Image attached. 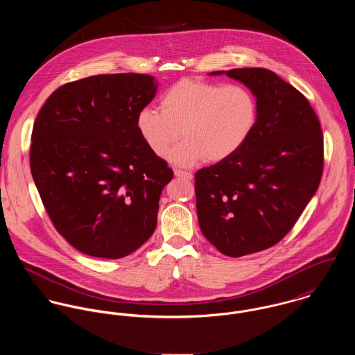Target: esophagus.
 <instances>
[{
	"instance_id": "obj_1",
	"label": "esophagus",
	"mask_w": 355,
	"mask_h": 355,
	"mask_svg": "<svg viewBox=\"0 0 355 355\" xmlns=\"http://www.w3.org/2000/svg\"><path fill=\"white\" fill-rule=\"evenodd\" d=\"M175 176L182 178V179H187V180L193 179V173L191 172H186V171H182V169H175Z\"/></svg>"
}]
</instances>
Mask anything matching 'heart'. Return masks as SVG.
I'll return each mask as SVG.
<instances>
[{
	"mask_svg": "<svg viewBox=\"0 0 355 355\" xmlns=\"http://www.w3.org/2000/svg\"><path fill=\"white\" fill-rule=\"evenodd\" d=\"M257 116V100L243 85L182 79L162 94L161 110H139L137 130L158 157L182 135L184 141L168 158L179 166H194L205 159L221 162L235 155L253 134Z\"/></svg>",
	"mask_w": 355,
	"mask_h": 355,
	"instance_id": "b5f03b06",
	"label": "heart"
}]
</instances>
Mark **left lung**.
Here are the masks:
<instances>
[{"label":"left lung","mask_w":355,"mask_h":355,"mask_svg":"<svg viewBox=\"0 0 355 355\" xmlns=\"http://www.w3.org/2000/svg\"><path fill=\"white\" fill-rule=\"evenodd\" d=\"M257 98L253 134L231 158L196 173L203 236L228 257L280 242L315 194L324 166L322 131L304 94L265 68L216 71Z\"/></svg>","instance_id":"obj_1"}]
</instances>
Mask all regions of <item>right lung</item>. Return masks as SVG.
<instances>
[{
  "instance_id": "1",
  "label": "right lung",
  "mask_w": 355,
  "mask_h": 355,
  "mask_svg": "<svg viewBox=\"0 0 355 355\" xmlns=\"http://www.w3.org/2000/svg\"><path fill=\"white\" fill-rule=\"evenodd\" d=\"M157 85L141 73L89 76L51 93L35 119L33 179L53 225L82 253L123 258L155 230L173 171L145 145L137 116Z\"/></svg>"
}]
</instances>
